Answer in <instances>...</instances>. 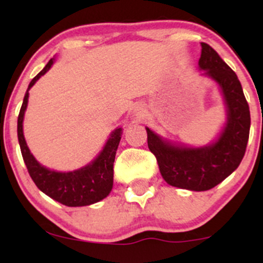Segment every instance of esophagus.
<instances>
[{"label": "esophagus", "instance_id": "34e87169", "mask_svg": "<svg viewBox=\"0 0 263 263\" xmlns=\"http://www.w3.org/2000/svg\"><path fill=\"white\" fill-rule=\"evenodd\" d=\"M135 114H136V116L137 117H142L143 116V114H144V110H143V107L142 106H137L135 108Z\"/></svg>", "mask_w": 263, "mask_h": 263}]
</instances>
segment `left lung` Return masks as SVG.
<instances>
[{"instance_id": "obj_1", "label": "left lung", "mask_w": 263, "mask_h": 263, "mask_svg": "<svg viewBox=\"0 0 263 263\" xmlns=\"http://www.w3.org/2000/svg\"><path fill=\"white\" fill-rule=\"evenodd\" d=\"M199 66L218 81L228 106V123L219 140L203 148H182L146 129L148 148L157 158L163 179L178 188L203 192L221 183L242 161L251 117L237 75L206 43H201Z\"/></svg>"}]
</instances>
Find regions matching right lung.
I'll list each match as a JSON object with an SVG mask.
<instances>
[{"instance_id": "right-lung-1", "label": "right lung", "mask_w": 263, "mask_h": 263, "mask_svg": "<svg viewBox=\"0 0 263 263\" xmlns=\"http://www.w3.org/2000/svg\"><path fill=\"white\" fill-rule=\"evenodd\" d=\"M53 64V59L48 62L43 70L33 78L28 85V90L34 85L42 75L49 70ZM28 90L23 99L22 107L18 115L17 132L20 141L21 152L28 173L35 185L44 194L54 200L59 201L66 206H85L102 200L110 194L114 184V162L117 147L121 140V128L115 129L108 138L106 146L102 149L100 156L91 164L81 168L79 171L60 173V172L49 171L35 161L34 157L27 147L25 136H23V116L28 102Z\"/></svg>"}]
</instances>
